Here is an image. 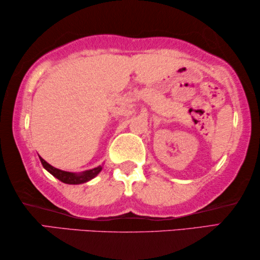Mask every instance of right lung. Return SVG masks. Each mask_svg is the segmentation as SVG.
<instances>
[{"label": "right lung", "instance_id": "1", "mask_svg": "<svg viewBox=\"0 0 260 260\" xmlns=\"http://www.w3.org/2000/svg\"><path fill=\"white\" fill-rule=\"evenodd\" d=\"M39 157H40V156H39ZM40 161L42 163V166H44V168L46 170H48V172L51 173L53 176L61 181V182L69 183V184H79V183L87 182V181L93 179L94 176H97L99 172L102 170V166H99V167H97V168L87 170V172H84L83 174H74V173L63 172V170L54 168V167L48 165V163L46 162L42 157H40Z\"/></svg>", "mask_w": 260, "mask_h": 260}]
</instances>
